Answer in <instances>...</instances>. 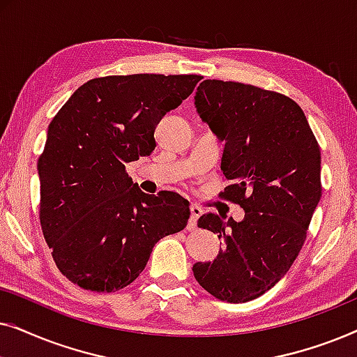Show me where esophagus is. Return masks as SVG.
Returning a JSON list of instances; mask_svg holds the SVG:
<instances>
[{"instance_id":"esophagus-1","label":"esophagus","mask_w":357,"mask_h":357,"mask_svg":"<svg viewBox=\"0 0 357 357\" xmlns=\"http://www.w3.org/2000/svg\"><path fill=\"white\" fill-rule=\"evenodd\" d=\"M190 214H192V216H190L188 229L190 231H193V229H197V221H198V218L203 214V211H202V208L197 206V204H192V206H190Z\"/></svg>"}]
</instances>
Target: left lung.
I'll return each instance as SVG.
<instances>
[{
  "instance_id": "1",
  "label": "left lung",
  "mask_w": 357,
  "mask_h": 357,
  "mask_svg": "<svg viewBox=\"0 0 357 357\" xmlns=\"http://www.w3.org/2000/svg\"><path fill=\"white\" fill-rule=\"evenodd\" d=\"M195 105L219 139L231 185L221 197L245 211L243 221L203 214L198 226L226 243L193 275L219 301L241 304L270 291L289 271L321 197L320 146L304 112L275 91L206 79Z\"/></svg>"
}]
</instances>
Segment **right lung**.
I'll use <instances>...</instances> for the list:
<instances>
[{
  "label": "right lung",
  "mask_w": 357,
  "mask_h": 357,
  "mask_svg": "<svg viewBox=\"0 0 357 357\" xmlns=\"http://www.w3.org/2000/svg\"><path fill=\"white\" fill-rule=\"evenodd\" d=\"M199 75L104 76L76 89L48 125L38 158L43 237L58 270L82 289L112 292L144 270L155 243L187 227L188 202L143 193L125 164L149 155L154 130Z\"/></svg>",
  "instance_id": "right-lung-1"
}]
</instances>
